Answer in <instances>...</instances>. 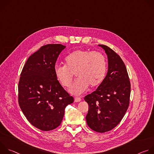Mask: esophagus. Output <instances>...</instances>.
<instances>
[{
	"mask_svg": "<svg viewBox=\"0 0 154 154\" xmlns=\"http://www.w3.org/2000/svg\"><path fill=\"white\" fill-rule=\"evenodd\" d=\"M74 100H75V102H80V101L82 100V99H81L80 97H76L74 98Z\"/></svg>",
	"mask_w": 154,
	"mask_h": 154,
	"instance_id": "obj_1",
	"label": "esophagus"
}]
</instances>
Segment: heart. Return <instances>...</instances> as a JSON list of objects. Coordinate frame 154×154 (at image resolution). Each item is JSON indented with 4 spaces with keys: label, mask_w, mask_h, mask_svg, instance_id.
<instances>
[{
    "label": "heart",
    "mask_w": 154,
    "mask_h": 154,
    "mask_svg": "<svg viewBox=\"0 0 154 154\" xmlns=\"http://www.w3.org/2000/svg\"><path fill=\"white\" fill-rule=\"evenodd\" d=\"M106 61L99 52L77 50L65 58V66L57 65L54 68L55 77L63 87L71 85L74 74L77 78L69 92L79 95L88 88L99 86L105 78Z\"/></svg>",
    "instance_id": "b5f03b06"
}]
</instances>
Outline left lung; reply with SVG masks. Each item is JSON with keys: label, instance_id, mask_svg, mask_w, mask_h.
<instances>
[{"label": "left lung", "instance_id": "1", "mask_svg": "<svg viewBox=\"0 0 154 154\" xmlns=\"http://www.w3.org/2000/svg\"><path fill=\"white\" fill-rule=\"evenodd\" d=\"M102 47L107 55V74L96 91L84 98L89 105L86 116L88 125L104 133L114 128L124 116L130 102L131 86L125 65L114 51Z\"/></svg>", "mask_w": 154, "mask_h": 154}]
</instances>
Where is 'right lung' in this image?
<instances>
[{"label": "right lung", "instance_id": "right-lung-1", "mask_svg": "<svg viewBox=\"0 0 154 154\" xmlns=\"http://www.w3.org/2000/svg\"><path fill=\"white\" fill-rule=\"evenodd\" d=\"M66 46L51 44L42 46L27 59L18 83V102L27 119L35 127L49 131L58 127L64 109L74 98L57 80L54 68Z\"/></svg>", "mask_w": 154, "mask_h": 154}]
</instances>
